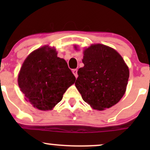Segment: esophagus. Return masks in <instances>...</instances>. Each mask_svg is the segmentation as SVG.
<instances>
[{"label": "esophagus", "mask_w": 150, "mask_h": 150, "mask_svg": "<svg viewBox=\"0 0 150 150\" xmlns=\"http://www.w3.org/2000/svg\"><path fill=\"white\" fill-rule=\"evenodd\" d=\"M73 73L74 74V75H75V77H78V75H77V69H74L73 70Z\"/></svg>", "instance_id": "34e87169"}]
</instances>
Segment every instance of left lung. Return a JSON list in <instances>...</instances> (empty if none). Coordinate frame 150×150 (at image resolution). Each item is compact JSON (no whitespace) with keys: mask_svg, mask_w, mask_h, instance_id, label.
<instances>
[{"mask_svg":"<svg viewBox=\"0 0 150 150\" xmlns=\"http://www.w3.org/2000/svg\"><path fill=\"white\" fill-rule=\"evenodd\" d=\"M82 63L75 82L82 99L99 111L117 104L124 95L129 78L122 56L112 48L93 44L84 51Z\"/></svg>","mask_w":150,"mask_h":150,"instance_id":"obj_1","label":"left lung"}]
</instances>
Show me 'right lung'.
<instances>
[{"mask_svg": "<svg viewBox=\"0 0 150 150\" xmlns=\"http://www.w3.org/2000/svg\"><path fill=\"white\" fill-rule=\"evenodd\" d=\"M75 81L66 61L49 46L31 53L18 75V85L25 99L42 111L52 109Z\"/></svg>", "mask_w": 150, "mask_h": 150, "instance_id": "add662e5", "label": "right lung"}]
</instances>
